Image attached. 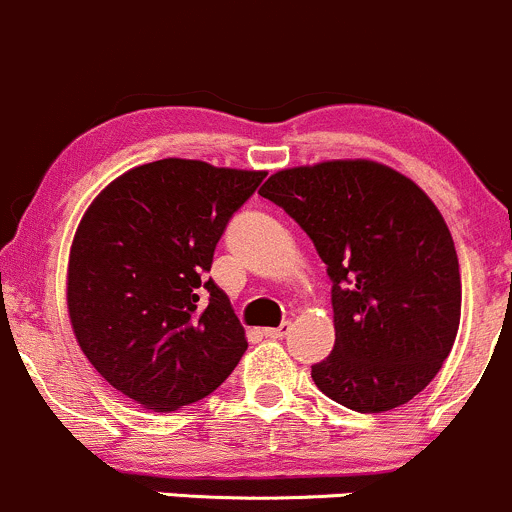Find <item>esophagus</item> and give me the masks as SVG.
Instances as JSON below:
<instances>
[{"mask_svg":"<svg viewBox=\"0 0 512 512\" xmlns=\"http://www.w3.org/2000/svg\"><path fill=\"white\" fill-rule=\"evenodd\" d=\"M289 329H292V322H282L280 327L262 329V332H265V337H270V339H282V337H287Z\"/></svg>","mask_w":512,"mask_h":512,"instance_id":"obj_1","label":"esophagus"}]
</instances>
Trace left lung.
I'll return each mask as SVG.
<instances>
[{
	"instance_id": "1",
	"label": "left lung",
	"mask_w": 512,
	"mask_h": 512,
	"mask_svg": "<svg viewBox=\"0 0 512 512\" xmlns=\"http://www.w3.org/2000/svg\"><path fill=\"white\" fill-rule=\"evenodd\" d=\"M260 195L307 232L332 280L337 339L312 366L314 384L359 414L409 404L461 324V267L433 200L364 158L277 170Z\"/></svg>"
}]
</instances>
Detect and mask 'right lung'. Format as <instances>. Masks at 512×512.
Wrapping results in <instances>:
<instances>
[{
	"label": "right lung",
	"mask_w": 512,
	"mask_h": 512,
	"mask_svg": "<svg viewBox=\"0 0 512 512\" xmlns=\"http://www.w3.org/2000/svg\"><path fill=\"white\" fill-rule=\"evenodd\" d=\"M265 175L153 160L108 183L76 227L71 329L98 374L143 409L205 399L245 354V329L205 272L227 220Z\"/></svg>",
	"instance_id": "add662e5"
}]
</instances>
